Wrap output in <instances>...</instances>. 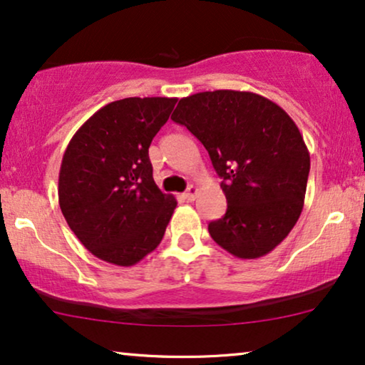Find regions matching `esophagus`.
<instances>
[{"mask_svg": "<svg viewBox=\"0 0 365 365\" xmlns=\"http://www.w3.org/2000/svg\"><path fill=\"white\" fill-rule=\"evenodd\" d=\"M197 192H199V189H197V186H189L187 187V191L182 194V197L186 199L187 202H192L194 199H196V196H197Z\"/></svg>", "mask_w": 365, "mask_h": 365, "instance_id": "34e87169", "label": "esophagus"}]
</instances>
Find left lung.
Returning a JSON list of instances; mask_svg holds the SVG:
<instances>
[{"label": "left lung", "mask_w": 365, "mask_h": 365, "mask_svg": "<svg viewBox=\"0 0 365 365\" xmlns=\"http://www.w3.org/2000/svg\"><path fill=\"white\" fill-rule=\"evenodd\" d=\"M171 119L204 144L222 179L227 211L209 222L214 241L239 259L277 247L301 216L311 169L291 116L261 94L217 89L182 98Z\"/></svg>", "instance_id": "obj_1"}]
</instances>
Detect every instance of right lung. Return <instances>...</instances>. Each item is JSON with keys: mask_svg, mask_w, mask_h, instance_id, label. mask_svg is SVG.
Returning a JSON list of instances; mask_svg holds the SVG:
<instances>
[{"mask_svg": "<svg viewBox=\"0 0 365 365\" xmlns=\"http://www.w3.org/2000/svg\"><path fill=\"white\" fill-rule=\"evenodd\" d=\"M176 98H124L74 133L59 169V207L93 256L129 267L163 241L178 201L153 179L148 149Z\"/></svg>", "mask_w": 365, "mask_h": 365, "instance_id": "1", "label": "right lung"}]
</instances>
